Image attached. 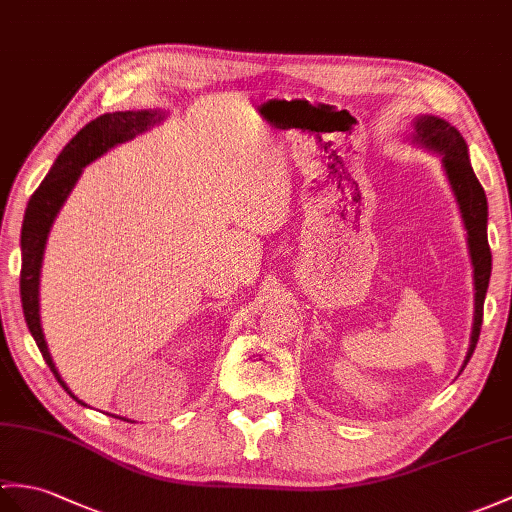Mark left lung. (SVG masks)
<instances>
[{
	"label": "left lung",
	"instance_id": "8db88e82",
	"mask_svg": "<svg viewBox=\"0 0 512 512\" xmlns=\"http://www.w3.org/2000/svg\"><path fill=\"white\" fill-rule=\"evenodd\" d=\"M414 141L417 144L443 154V168L454 189L458 207L462 213V222L467 229L469 253L473 261V283H475V312H473V331L467 358L462 368L467 366L480 338L482 314H484V296L491 279V246L486 240V220H489V205H486L484 187L480 185L469 163L467 141L462 139L458 130L449 122L434 115H421L414 120Z\"/></svg>",
	"mask_w": 512,
	"mask_h": 512
}]
</instances>
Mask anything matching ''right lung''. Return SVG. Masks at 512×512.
Masks as SVG:
<instances>
[{
	"instance_id": "1",
	"label": "right lung",
	"mask_w": 512,
	"mask_h": 512,
	"mask_svg": "<svg viewBox=\"0 0 512 512\" xmlns=\"http://www.w3.org/2000/svg\"><path fill=\"white\" fill-rule=\"evenodd\" d=\"M165 117L163 111H115L104 113L89 122L80 133L69 141L58 154L52 170L47 172L43 183L39 185L37 192L32 194L26 216H23L21 227V305L23 316L30 334L37 342V347L43 355L45 364L50 366V371L58 379L71 399L82 403L74 392L67 388L63 377L58 375L56 366L52 362V355L47 351V342L41 329V316H39V275H41V261L47 242V233H50L56 213L61 211L63 202L67 200L69 192L74 189L78 176L82 174V168L93 159L102 157V154L124 141L133 139L135 135L144 133L150 126L159 124ZM85 406V403H82Z\"/></svg>"
}]
</instances>
